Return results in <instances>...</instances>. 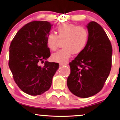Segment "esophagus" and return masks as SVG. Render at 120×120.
Listing matches in <instances>:
<instances>
[{
  "instance_id": "obj_1",
  "label": "esophagus",
  "mask_w": 120,
  "mask_h": 120,
  "mask_svg": "<svg viewBox=\"0 0 120 120\" xmlns=\"http://www.w3.org/2000/svg\"><path fill=\"white\" fill-rule=\"evenodd\" d=\"M66 65H67V64H66V63H60V66H66Z\"/></svg>"
}]
</instances>
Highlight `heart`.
<instances>
[{"label": "heart", "instance_id": "obj_1", "mask_svg": "<svg viewBox=\"0 0 120 120\" xmlns=\"http://www.w3.org/2000/svg\"><path fill=\"white\" fill-rule=\"evenodd\" d=\"M57 31L58 35L50 33L47 37V45L52 50L58 48L59 38L63 40V48L52 56V59L56 62H66L72 53L78 54L82 52L89 38V32L86 28L71 23H62L58 26Z\"/></svg>", "mask_w": 120, "mask_h": 120}]
</instances>
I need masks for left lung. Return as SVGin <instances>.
<instances>
[{
  "mask_svg": "<svg viewBox=\"0 0 120 120\" xmlns=\"http://www.w3.org/2000/svg\"><path fill=\"white\" fill-rule=\"evenodd\" d=\"M89 38L85 47L70 63L67 81L75 95L87 98L102 90L111 68L112 49L105 31L96 22L87 25Z\"/></svg>",
  "mask_w": 120,
  "mask_h": 120,
  "instance_id": "obj_1",
  "label": "left lung"
}]
</instances>
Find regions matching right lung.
Instances as JSON below:
<instances>
[{
    "mask_svg": "<svg viewBox=\"0 0 120 120\" xmlns=\"http://www.w3.org/2000/svg\"><path fill=\"white\" fill-rule=\"evenodd\" d=\"M53 25L47 21H33L19 30L11 42L9 66L13 79L20 89L31 96L48 90L59 66L45 61L50 55L47 37Z\"/></svg>",
    "mask_w": 120,
    "mask_h": 120,
    "instance_id": "right-lung-1",
    "label": "right lung"
}]
</instances>
